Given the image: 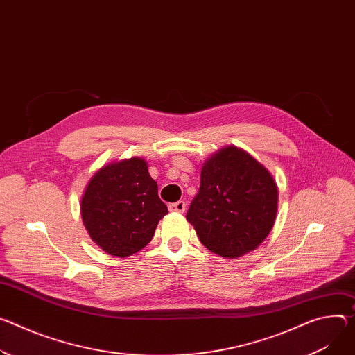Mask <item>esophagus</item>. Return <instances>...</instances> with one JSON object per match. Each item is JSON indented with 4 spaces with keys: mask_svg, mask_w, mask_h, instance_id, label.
<instances>
[{
    "mask_svg": "<svg viewBox=\"0 0 355 355\" xmlns=\"http://www.w3.org/2000/svg\"><path fill=\"white\" fill-rule=\"evenodd\" d=\"M168 209L173 211V212H184L185 211V202L184 201H178V202L170 204Z\"/></svg>",
    "mask_w": 355,
    "mask_h": 355,
    "instance_id": "obj_1",
    "label": "esophagus"
}]
</instances>
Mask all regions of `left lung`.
<instances>
[{"instance_id": "1", "label": "left lung", "mask_w": 355, "mask_h": 355, "mask_svg": "<svg viewBox=\"0 0 355 355\" xmlns=\"http://www.w3.org/2000/svg\"><path fill=\"white\" fill-rule=\"evenodd\" d=\"M277 201L270 171L243 148L225 146L202 164L200 191L187 220L207 249L236 259L268 238Z\"/></svg>"}]
</instances>
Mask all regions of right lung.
Listing matches in <instances>:
<instances>
[{"label":"right lung","mask_w":355,"mask_h":355,"mask_svg":"<svg viewBox=\"0 0 355 355\" xmlns=\"http://www.w3.org/2000/svg\"><path fill=\"white\" fill-rule=\"evenodd\" d=\"M166 214L167 205L158 198L157 182L140 157L99 168L80 198L82 222L90 239L116 257L143 249Z\"/></svg>","instance_id":"obj_1"}]
</instances>
